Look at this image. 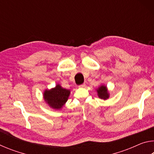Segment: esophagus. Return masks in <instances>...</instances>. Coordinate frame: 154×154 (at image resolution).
Here are the masks:
<instances>
[{
    "label": "esophagus",
    "mask_w": 154,
    "mask_h": 154,
    "mask_svg": "<svg viewBox=\"0 0 154 154\" xmlns=\"http://www.w3.org/2000/svg\"><path fill=\"white\" fill-rule=\"evenodd\" d=\"M79 87V88H85V83H83V84L80 85Z\"/></svg>",
    "instance_id": "34e87169"
}]
</instances>
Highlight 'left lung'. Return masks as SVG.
<instances>
[{
  "instance_id": "8db88e82",
  "label": "left lung",
  "mask_w": 154,
  "mask_h": 154,
  "mask_svg": "<svg viewBox=\"0 0 154 154\" xmlns=\"http://www.w3.org/2000/svg\"><path fill=\"white\" fill-rule=\"evenodd\" d=\"M96 92H97V94L98 98L100 99H103V100H106L109 98V92L107 89V87L105 85H101L99 86L97 89H96Z\"/></svg>"
}]
</instances>
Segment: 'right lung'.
<instances>
[{"label":"right lung","mask_w":154,"mask_h":154,"mask_svg":"<svg viewBox=\"0 0 154 154\" xmlns=\"http://www.w3.org/2000/svg\"><path fill=\"white\" fill-rule=\"evenodd\" d=\"M71 90L65 89L60 84L50 90H45L43 92V99L49 107L56 110L62 108L69 97Z\"/></svg>","instance_id":"add662e5"}]
</instances>
